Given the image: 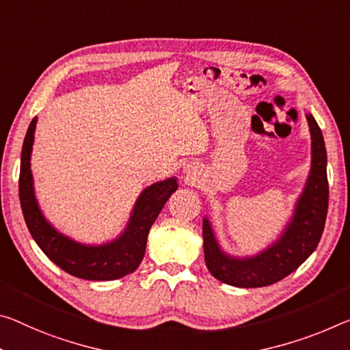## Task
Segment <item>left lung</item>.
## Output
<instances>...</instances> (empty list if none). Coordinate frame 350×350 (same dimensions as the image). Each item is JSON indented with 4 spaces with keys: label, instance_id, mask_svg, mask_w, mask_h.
Returning <instances> with one entry per match:
<instances>
[{
    "label": "left lung",
    "instance_id": "left-lung-1",
    "mask_svg": "<svg viewBox=\"0 0 350 350\" xmlns=\"http://www.w3.org/2000/svg\"><path fill=\"white\" fill-rule=\"evenodd\" d=\"M307 121L312 135V168L279 240L252 257H232L221 249L212 224L204 218V257L215 279L238 288L273 285L296 271L318 246L329 208L327 152L323 132L312 113H307Z\"/></svg>",
    "mask_w": 350,
    "mask_h": 350
}]
</instances>
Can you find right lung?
<instances>
[{"instance_id": "obj_1", "label": "right lung", "mask_w": 350, "mask_h": 350, "mask_svg": "<svg viewBox=\"0 0 350 350\" xmlns=\"http://www.w3.org/2000/svg\"><path fill=\"white\" fill-rule=\"evenodd\" d=\"M36 124L37 118L27 127L21 149L18 191L26 226L38 247L60 269L79 279L115 280L134 273L145 257L149 229L170 196L177 190V179L170 177L146 187L138 196L129 223L118 238L98 246L82 245L60 234L38 207L31 173Z\"/></svg>"}]
</instances>
